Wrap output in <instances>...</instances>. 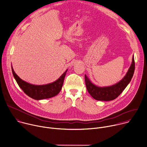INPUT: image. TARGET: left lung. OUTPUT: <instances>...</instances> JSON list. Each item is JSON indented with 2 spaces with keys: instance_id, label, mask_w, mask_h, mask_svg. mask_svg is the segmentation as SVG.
<instances>
[{
  "instance_id": "1",
  "label": "left lung",
  "mask_w": 147,
  "mask_h": 147,
  "mask_svg": "<svg viewBox=\"0 0 147 147\" xmlns=\"http://www.w3.org/2000/svg\"><path fill=\"white\" fill-rule=\"evenodd\" d=\"M134 69L135 62L133 56L131 66L125 76L118 83L111 86L105 87H100L94 85L91 82L88 77L85 75V85L87 90L95 100L101 101L114 100L123 92L130 82L134 74Z\"/></svg>"
}]
</instances>
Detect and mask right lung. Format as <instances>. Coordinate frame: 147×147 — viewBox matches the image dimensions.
<instances>
[{
    "instance_id": "add662e5",
    "label": "right lung",
    "mask_w": 147,
    "mask_h": 147,
    "mask_svg": "<svg viewBox=\"0 0 147 147\" xmlns=\"http://www.w3.org/2000/svg\"><path fill=\"white\" fill-rule=\"evenodd\" d=\"M11 69L15 80L24 92L31 98L38 100L51 98L57 95L62 89L64 79L67 71V70H66L57 81L52 83L36 85L23 81L16 74L13 67H11Z\"/></svg>"
}]
</instances>
